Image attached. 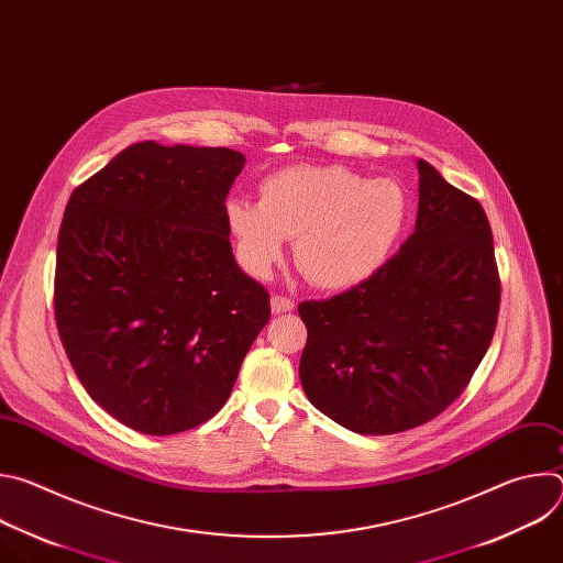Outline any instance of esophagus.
Listing matches in <instances>:
<instances>
[{"instance_id": "1", "label": "esophagus", "mask_w": 563, "mask_h": 563, "mask_svg": "<svg viewBox=\"0 0 563 563\" xmlns=\"http://www.w3.org/2000/svg\"><path fill=\"white\" fill-rule=\"evenodd\" d=\"M291 309H294V300H291V298L278 296V294L272 296V311H274V313H287V311H291Z\"/></svg>"}]
</instances>
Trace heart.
<instances>
[{"label":"heart","mask_w":563,"mask_h":563,"mask_svg":"<svg viewBox=\"0 0 563 563\" xmlns=\"http://www.w3.org/2000/svg\"><path fill=\"white\" fill-rule=\"evenodd\" d=\"M410 216L406 187L343 165H294L258 185V202L233 198L224 220L243 267L267 278L294 238L300 272L323 289H350L389 258Z\"/></svg>","instance_id":"1"}]
</instances>
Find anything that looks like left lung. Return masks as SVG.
<instances>
[{
  "label": "left lung",
  "instance_id": "8db88e82",
  "mask_svg": "<svg viewBox=\"0 0 563 563\" xmlns=\"http://www.w3.org/2000/svg\"><path fill=\"white\" fill-rule=\"evenodd\" d=\"M415 233L372 278L305 300L300 383L316 410L358 434L439 417L486 356L501 283L484 207L419 159Z\"/></svg>",
  "mask_w": 563,
  "mask_h": 563
}]
</instances>
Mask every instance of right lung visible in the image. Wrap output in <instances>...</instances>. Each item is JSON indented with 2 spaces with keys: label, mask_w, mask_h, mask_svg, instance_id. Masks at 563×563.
<instances>
[{
  "label": "right lung",
  "mask_w": 563,
  "mask_h": 563,
  "mask_svg": "<svg viewBox=\"0 0 563 563\" xmlns=\"http://www.w3.org/2000/svg\"><path fill=\"white\" fill-rule=\"evenodd\" d=\"M227 146L137 142L79 185L57 238L55 320L96 404L142 434L209 421L261 330L267 289L238 267Z\"/></svg>",
  "instance_id": "obj_1"
}]
</instances>
